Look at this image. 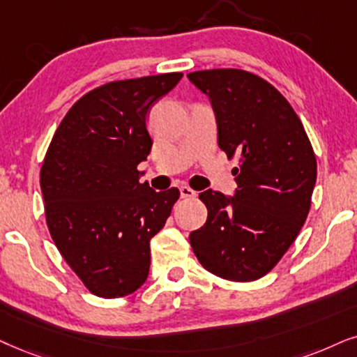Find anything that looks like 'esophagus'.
Wrapping results in <instances>:
<instances>
[{"label":"esophagus","mask_w":357,"mask_h":357,"mask_svg":"<svg viewBox=\"0 0 357 357\" xmlns=\"http://www.w3.org/2000/svg\"><path fill=\"white\" fill-rule=\"evenodd\" d=\"M179 192H181L183 199H192V197L197 196L196 191H192V189L189 186H181V188H179Z\"/></svg>","instance_id":"obj_1"}]
</instances>
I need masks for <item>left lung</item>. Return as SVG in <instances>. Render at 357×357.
Wrapping results in <instances>:
<instances>
[{
    "label": "left lung",
    "mask_w": 357,
    "mask_h": 357,
    "mask_svg": "<svg viewBox=\"0 0 357 357\" xmlns=\"http://www.w3.org/2000/svg\"><path fill=\"white\" fill-rule=\"evenodd\" d=\"M209 98L218 143L241 156L234 196L199 194L207 220L189 242L207 272L232 282L268 273L295 242L317 183V158L298 115L267 80L237 69L188 74Z\"/></svg>",
    "instance_id": "left-lung-1"
}]
</instances>
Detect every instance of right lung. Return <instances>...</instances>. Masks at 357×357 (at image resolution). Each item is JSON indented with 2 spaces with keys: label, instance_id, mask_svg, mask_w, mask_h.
Returning <instances> with one entry per match:
<instances>
[{
  "label": "right lung",
  "instance_id": "add662e5",
  "mask_svg": "<svg viewBox=\"0 0 357 357\" xmlns=\"http://www.w3.org/2000/svg\"><path fill=\"white\" fill-rule=\"evenodd\" d=\"M183 74L119 80L93 89L59 125L40 168L46 220L56 247L102 298L138 290L150 272V241L165 227L179 191L139 183L153 139L150 108Z\"/></svg>",
  "mask_w": 357,
  "mask_h": 357
}]
</instances>
